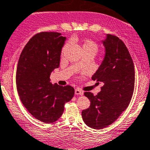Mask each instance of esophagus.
Masks as SVG:
<instances>
[{
    "mask_svg": "<svg viewBox=\"0 0 150 150\" xmlns=\"http://www.w3.org/2000/svg\"><path fill=\"white\" fill-rule=\"evenodd\" d=\"M75 94H77V95H83V91H82L81 89L80 88H75Z\"/></svg>",
    "mask_w": 150,
    "mask_h": 150,
    "instance_id": "1",
    "label": "esophagus"
}]
</instances>
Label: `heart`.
Wrapping results in <instances>:
<instances>
[{"instance_id": "obj_1", "label": "heart", "mask_w": 150, "mask_h": 150, "mask_svg": "<svg viewBox=\"0 0 150 150\" xmlns=\"http://www.w3.org/2000/svg\"><path fill=\"white\" fill-rule=\"evenodd\" d=\"M66 47L67 45H65L64 47L63 50H64ZM83 47L84 52L93 51L97 53V50H98V46H97V45L96 44L94 41H91V40H86V41L84 42L83 45Z\"/></svg>"}]
</instances>
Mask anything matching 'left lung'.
Returning a JSON list of instances; mask_svg holds the SVG:
<instances>
[{"label":"left lung","mask_w":150,"mask_h":150,"mask_svg":"<svg viewBox=\"0 0 150 150\" xmlns=\"http://www.w3.org/2000/svg\"><path fill=\"white\" fill-rule=\"evenodd\" d=\"M103 44L104 59L91 79L103 86L97 95L84 93L91 103L82 111L85 124L97 130L114 122L127 108L135 85L134 64L125 43L117 36L107 34Z\"/></svg>","instance_id":"1"}]
</instances>
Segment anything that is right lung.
I'll use <instances>...</instances> for the list:
<instances>
[{
	"mask_svg": "<svg viewBox=\"0 0 150 150\" xmlns=\"http://www.w3.org/2000/svg\"><path fill=\"white\" fill-rule=\"evenodd\" d=\"M66 37L57 32H41L23 48L16 73L17 89L21 102L33 117L45 123L57 121L64 104L70 101L75 89L70 86L52 84L50 75L59 67Z\"/></svg>",
	"mask_w": 150,
	"mask_h": 150,
	"instance_id": "right-lung-1",
	"label": "right lung"
}]
</instances>
